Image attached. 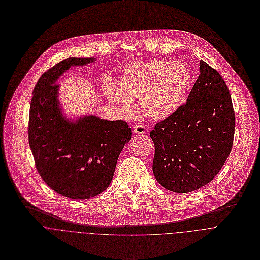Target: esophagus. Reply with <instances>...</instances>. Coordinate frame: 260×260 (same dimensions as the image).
I'll list each match as a JSON object with an SVG mask.
<instances>
[{
	"label": "esophagus",
	"instance_id": "1",
	"mask_svg": "<svg viewBox=\"0 0 260 260\" xmlns=\"http://www.w3.org/2000/svg\"><path fill=\"white\" fill-rule=\"evenodd\" d=\"M134 133L137 135H143L146 133V128L142 124H137L134 126Z\"/></svg>",
	"mask_w": 260,
	"mask_h": 260
}]
</instances>
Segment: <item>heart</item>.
<instances>
[{
    "label": "heart",
    "instance_id": "b5f03b06",
    "mask_svg": "<svg viewBox=\"0 0 260 260\" xmlns=\"http://www.w3.org/2000/svg\"><path fill=\"white\" fill-rule=\"evenodd\" d=\"M192 83V73L184 65L153 60L138 62L122 69L117 90L107 89L108 99L125 114L133 112L131 101L139 99L143 114L152 120H163L185 102Z\"/></svg>",
    "mask_w": 260,
    "mask_h": 260
}]
</instances>
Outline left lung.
I'll return each mask as SVG.
<instances>
[{
  "label": "left lung",
  "mask_w": 260,
  "mask_h": 260,
  "mask_svg": "<svg viewBox=\"0 0 260 260\" xmlns=\"http://www.w3.org/2000/svg\"><path fill=\"white\" fill-rule=\"evenodd\" d=\"M187 102L150 132L153 172L166 190L190 193L210 183L228 159L235 111L222 76L204 61Z\"/></svg>",
  "instance_id": "8db88e82"
}]
</instances>
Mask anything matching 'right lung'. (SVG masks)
Returning a JSON list of instances; mask_svg holds the SVG:
<instances>
[{
    "label": "right lung",
    "instance_id": "add662e5",
    "mask_svg": "<svg viewBox=\"0 0 260 260\" xmlns=\"http://www.w3.org/2000/svg\"><path fill=\"white\" fill-rule=\"evenodd\" d=\"M95 60L67 58L48 69L35 86L29 109L28 141L39 174L53 191L72 199H89L109 187L132 138L123 120L90 115L72 122L62 115L56 81L71 66Z\"/></svg>",
    "mask_w": 260,
    "mask_h": 260
}]
</instances>
